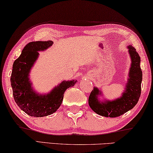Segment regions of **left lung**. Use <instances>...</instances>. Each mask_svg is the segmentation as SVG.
Masks as SVG:
<instances>
[{
	"mask_svg": "<svg viewBox=\"0 0 153 153\" xmlns=\"http://www.w3.org/2000/svg\"><path fill=\"white\" fill-rule=\"evenodd\" d=\"M131 59L126 91L120 99L113 101L100 103L97 99L99 90L94 87L90 94L88 104L91 108L99 115L105 117L115 118L123 115L136 105L141 94L142 71L140 68V57L136 50L130 45L128 47Z\"/></svg>",
	"mask_w": 153,
	"mask_h": 153,
	"instance_id": "obj_1",
	"label": "left lung"
}]
</instances>
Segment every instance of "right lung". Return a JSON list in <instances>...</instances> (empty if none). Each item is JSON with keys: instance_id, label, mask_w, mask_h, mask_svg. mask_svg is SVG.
Segmentation results:
<instances>
[{"instance_id": "1", "label": "right lung", "mask_w": 153, "mask_h": 153, "mask_svg": "<svg viewBox=\"0 0 153 153\" xmlns=\"http://www.w3.org/2000/svg\"><path fill=\"white\" fill-rule=\"evenodd\" d=\"M52 43V41L28 43L13 62L11 84L14 100L22 110L30 116L43 117L55 112L61 105L65 91L76 82L63 81L50 94L44 96L38 95L31 88L28 76L31 67L37 59L38 51L46 50Z\"/></svg>"}]
</instances>
